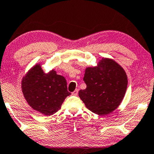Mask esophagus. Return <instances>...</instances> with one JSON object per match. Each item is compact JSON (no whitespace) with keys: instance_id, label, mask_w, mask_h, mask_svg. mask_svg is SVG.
Returning a JSON list of instances; mask_svg holds the SVG:
<instances>
[{"instance_id":"esophagus-1","label":"esophagus","mask_w":154,"mask_h":154,"mask_svg":"<svg viewBox=\"0 0 154 154\" xmlns=\"http://www.w3.org/2000/svg\"><path fill=\"white\" fill-rule=\"evenodd\" d=\"M72 94L73 95V96H77V95H78V90L75 89L74 91L72 93Z\"/></svg>"}]
</instances>
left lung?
Instances as JSON below:
<instances>
[{
  "instance_id": "left-lung-1",
  "label": "left lung",
  "mask_w": 154,
  "mask_h": 154,
  "mask_svg": "<svg viewBox=\"0 0 154 154\" xmlns=\"http://www.w3.org/2000/svg\"><path fill=\"white\" fill-rule=\"evenodd\" d=\"M84 81L86 88L79 91V98L87 109L98 115H107L117 109L128 86L125 70L109 58H103L96 66L87 67Z\"/></svg>"
}]
</instances>
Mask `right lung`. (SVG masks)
I'll return each mask as SVG.
<instances>
[{
	"label": "right lung",
	"mask_w": 154,
	"mask_h": 154,
	"mask_svg": "<svg viewBox=\"0 0 154 154\" xmlns=\"http://www.w3.org/2000/svg\"><path fill=\"white\" fill-rule=\"evenodd\" d=\"M21 91L24 98L34 110L50 116L60 109L67 96V82L64 77L57 75L54 69L45 73L41 63H36L21 79Z\"/></svg>",
	"instance_id": "add662e5"
}]
</instances>
